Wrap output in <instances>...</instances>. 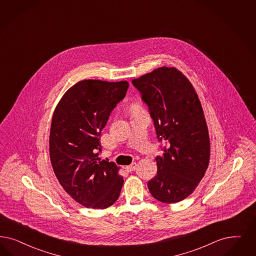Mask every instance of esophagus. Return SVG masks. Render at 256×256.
<instances>
[{
  "mask_svg": "<svg viewBox=\"0 0 256 256\" xmlns=\"http://www.w3.org/2000/svg\"><path fill=\"white\" fill-rule=\"evenodd\" d=\"M136 166H137V164L136 162H132L130 166H126V172H132V171L136 169Z\"/></svg>",
  "mask_w": 256,
  "mask_h": 256,
  "instance_id": "esophagus-1",
  "label": "esophagus"
}]
</instances>
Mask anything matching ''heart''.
<instances>
[{
    "label": "heart",
    "mask_w": 256,
    "mask_h": 256,
    "mask_svg": "<svg viewBox=\"0 0 256 256\" xmlns=\"http://www.w3.org/2000/svg\"><path fill=\"white\" fill-rule=\"evenodd\" d=\"M132 110L133 112H139V110H142L141 106H140V104H138V103H135V104H133L132 106Z\"/></svg>",
    "instance_id": "heart-1"
}]
</instances>
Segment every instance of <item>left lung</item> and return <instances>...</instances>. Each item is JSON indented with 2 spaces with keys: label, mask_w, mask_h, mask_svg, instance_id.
<instances>
[{
  "label": "left lung",
  "mask_w": 256,
  "mask_h": 256,
  "mask_svg": "<svg viewBox=\"0 0 256 256\" xmlns=\"http://www.w3.org/2000/svg\"><path fill=\"white\" fill-rule=\"evenodd\" d=\"M148 106L160 142L157 175L148 182L159 202L176 203L193 193L210 159V140L202 106L191 82L176 68L160 67L132 80Z\"/></svg>",
  "instance_id": "8db88e82"
}]
</instances>
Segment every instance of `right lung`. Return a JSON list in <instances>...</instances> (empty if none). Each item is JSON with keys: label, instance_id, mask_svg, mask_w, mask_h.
Here are the masks:
<instances>
[{"label": "right lung", "instance_id": "right-lung-1", "mask_svg": "<svg viewBox=\"0 0 256 256\" xmlns=\"http://www.w3.org/2000/svg\"><path fill=\"white\" fill-rule=\"evenodd\" d=\"M128 86L126 81L82 80L54 112L49 140L54 172L70 198L87 208L106 209L121 192L119 168L98 155L101 132Z\"/></svg>", "mask_w": 256, "mask_h": 256}]
</instances>
